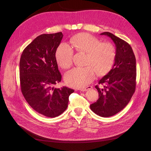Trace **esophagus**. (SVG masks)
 Masks as SVG:
<instances>
[{
  "mask_svg": "<svg viewBox=\"0 0 151 151\" xmlns=\"http://www.w3.org/2000/svg\"><path fill=\"white\" fill-rule=\"evenodd\" d=\"M92 88H93L92 86H87L86 88H82V89H81L80 90H81V91H88V90L91 89H92Z\"/></svg>",
  "mask_w": 151,
  "mask_h": 151,
  "instance_id": "esophagus-1",
  "label": "esophagus"
}]
</instances>
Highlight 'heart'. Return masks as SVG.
<instances>
[{
    "mask_svg": "<svg viewBox=\"0 0 151 151\" xmlns=\"http://www.w3.org/2000/svg\"><path fill=\"white\" fill-rule=\"evenodd\" d=\"M70 43L76 51L86 53L85 65L87 66L76 67L66 73L65 81L68 86L76 88H84L95 79L96 73L103 76L111 70L116 56L115 47L111 43L101 42L95 36L86 33L73 36ZM72 48L66 43H61L57 48V62L65 69L72 64Z\"/></svg>",
    "mask_w": 151,
    "mask_h": 151,
    "instance_id": "obj_1",
    "label": "heart"
}]
</instances>
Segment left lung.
<instances>
[{"mask_svg": "<svg viewBox=\"0 0 151 151\" xmlns=\"http://www.w3.org/2000/svg\"><path fill=\"white\" fill-rule=\"evenodd\" d=\"M101 35L109 36L116 46V56L113 68L99 81L101 88L95 86L99 99L90 105L91 109L102 117L115 115L124 108L133 96L136 86V60L130 45L109 32Z\"/></svg>", "mask_w": 151, "mask_h": 151, "instance_id": "left-lung-1", "label": "left lung"}]
</instances>
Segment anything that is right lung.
Instances as JSON below:
<instances>
[{
	"label": "right lung",
	"instance_id": "right-lung-1",
	"mask_svg": "<svg viewBox=\"0 0 151 151\" xmlns=\"http://www.w3.org/2000/svg\"><path fill=\"white\" fill-rule=\"evenodd\" d=\"M63 38L62 32L37 36L22 53L19 62L21 92L30 106L40 114L58 116L68 106L74 89L55 88L61 81L55 52Z\"/></svg>",
	"mask_w": 151,
	"mask_h": 151
}]
</instances>
